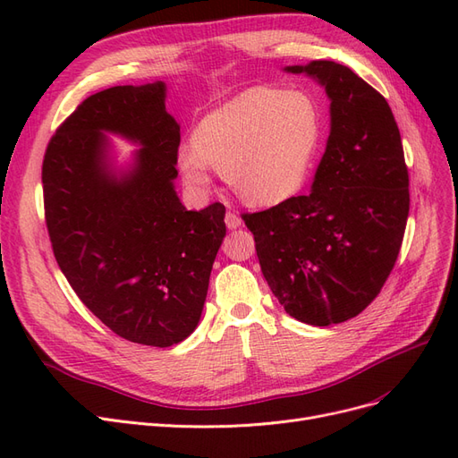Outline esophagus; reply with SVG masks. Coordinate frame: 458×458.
<instances>
[{
  "label": "esophagus",
  "mask_w": 458,
  "mask_h": 458,
  "mask_svg": "<svg viewBox=\"0 0 458 458\" xmlns=\"http://www.w3.org/2000/svg\"><path fill=\"white\" fill-rule=\"evenodd\" d=\"M241 224H242V219H241V216L237 214V212H227L225 214V225L233 231V229H239L241 227Z\"/></svg>",
  "instance_id": "34e87169"
}]
</instances>
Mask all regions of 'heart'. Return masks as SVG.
Returning a JSON list of instances; mask_svg holds the SVG:
<instances>
[{"label": "heart", "mask_w": 458, "mask_h": 458, "mask_svg": "<svg viewBox=\"0 0 458 458\" xmlns=\"http://www.w3.org/2000/svg\"><path fill=\"white\" fill-rule=\"evenodd\" d=\"M318 137L321 120L306 93L250 88L199 122L195 141L177 148V165L191 187H210L214 168L242 200L271 206L301 189Z\"/></svg>", "instance_id": "1"}]
</instances>
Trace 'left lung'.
Returning <instances> with one entry per match:
<instances>
[{"label":"left lung","mask_w":458,"mask_h":458,"mask_svg":"<svg viewBox=\"0 0 458 458\" xmlns=\"http://www.w3.org/2000/svg\"><path fill=\"white\" fill-rule=\"evenodd\" d=\"M286 71L325 86L327 150L308 192L242 219L284 311L338 325L380 294L399 256L411 202L403 143L390 105L352 68L313 61Z\"/></svg>","instance_id":"8db88e82"}]
</instances>
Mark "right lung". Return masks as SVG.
<instances>
[{"label":"right lung","instance_id":"add662e5","mask_svg":"<svg viewBox=\"0 0 458 458\" xmlns=\"http://www.w3.org/2000/svg\"><path fill=\"white\" fill-rule=\"evenodd\" d=\"M164 97L162 81L88 97L41 165L46 225L68 284L114 335L155 348L197 328L225 237L224 204L187 212L175 195L182 133ZM101 131L144 145L130 174H109Z\"/></svg>","mask_w":458,"mask_h":458}]
</instances>
